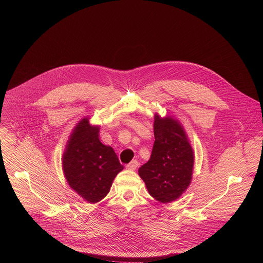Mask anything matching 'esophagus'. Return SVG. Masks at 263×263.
Listing matches in <instances>:
<instances>
[{"label":"esophagus","mask_w":263,"mask_h":263,"mask_svg":"<svg viewBox=\"0 0 263 263\" xmlns=\"http://www.w3.org/2000/svg\"><path fill=\"white\" fill-rule=\"evenodd\" d=\"M138 166H139V162L137 160H134V161H132L130 163H128L126 165V168L128 170H136L138 168Z\"/></svg>","instance_id":"34e87169"}]
</instances>
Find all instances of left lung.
Wrapping results in <instances>:
<instances>
[{
  "mask_svg": "<svg viewBox=\"0 0 263 263\" xmlns=\"http://www.w3.org/2000/svg\"><path fill=\"white\" fill-rule=\"evenodd\" d=\"M154 136L150 160L141 166L139 175L156 200L168 203L189 186L194 154L182 125L172 116L155 114Z\"/></svg>",
  "mask_w": 263,
  "mask_h": 263,
  "instance_id": "left-lung-1",
  "label": "left lung"
}]
</instances>
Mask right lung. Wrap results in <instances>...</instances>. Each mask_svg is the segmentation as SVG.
<instances>
[{"mask_svg": "<svg viewBox=\"0 0 263 263\" xmlns=\"http://www.w3.org/2000/svg\"><path fill=\"white\" fill-rule=\"evenodd\" d=\"M98 125L81 119L73 129L63 154V170L70 187L86 201L96 203L109 192L123 166L111 147L99 140Z\"/></svg>", "mask_w": 263, "mask_h": 263, "instance_id": "obj_1", "label": "right lung"}]
</instances>
